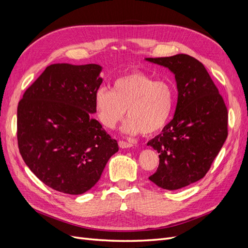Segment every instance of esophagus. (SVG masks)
Here are the masks:
<instances>
[{
    "instance_id": "1",
    "label": "esophagus",
    "mask_w": 248,
    "mask_h": 248,
    "mask_svg": "<svg viewBox=\"0 0 248 248\" xmlns=\"http://www.w3.org/2000/svg\"><path fill=\"white\" fill-rule=\"evenodd\" d=\"M119 146H120V148L125 149V148H131L133 145L131 144V142H127V141L120 140V141H119Z\"/></svg>"
}]
</instances>
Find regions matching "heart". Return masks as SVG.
I'll list each match as a JSON object with an SVG mask.
<instances>
[{"label":"heart","mask_w":248,"mask_h":248,"mask_svg":"<svg viewBox=\"0 0 248 248\" xmlns=\"http://www.w3.org/2000/svg\"><path fill=\"white\" fill-rule=\"evenodd\" d=\"M174 106V91L169 82L154 80L142 72L117 78L110 91L99 88L94 95V108L99 122L114 129L127 109L129 119L122 131L127 134H152L167 124Z\"/></svg>","instance_id":"heart-1"}]
</instances>
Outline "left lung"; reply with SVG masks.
I'll return each mask as SVG.
<instances>
[{
  "label": "left lung",
  "mask_w": 248,
  "mask_h": 248,
  "mask_svg": "<svg viewBox=\"0 0 248 248\" xmlns=\"http://www.w3.org/2000/svg\"><path fill=\"white\" fill-rule=\"evenodd\" d=\"M146 61L175 76L178 101L174 118L148 141L159 153V166L149 177L157 186L177 190L207 174L228 137V109L205 66L180 54Z\"/></svg>",
  "instance_id": "8db88e82"
}]
</instances>
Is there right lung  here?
Wrapping results in <instances>:
<instances>
[{"mask_svg": "<svg viewBox=\"0 0 248 248\" xmlns=\"http://www.w3.org/2000/svg\"><path fill=\"white\" fill-rule=\"evenodd\" d=\"M101 70L97 64H52L18 103L19 153L34 175L57 191L91 189L119 150L91 115Z\"/></svg>", "mask_w": 248, "mask_h": 248, "instance_id": "1", "label": "right lung"}]
</instances>
